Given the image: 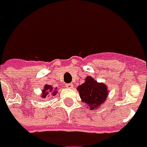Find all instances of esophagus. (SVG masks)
Wrapping results in <instances>:
<instances>
[{"mask_svg": "<svg viewBox=\"0 0 147 147\" xmlns=\"http://www.w3.org/2000/svg\"><path fill=\"white\" fill-rule=\"evenodd\" d=\"M65 87L67 88H74V85L72 83H69V84H65Z\"/></svg>", "mask_w": 147, "mask_h": 147, "instance_id": "esophagus-1", "label": "esophagus"}]
</instances>
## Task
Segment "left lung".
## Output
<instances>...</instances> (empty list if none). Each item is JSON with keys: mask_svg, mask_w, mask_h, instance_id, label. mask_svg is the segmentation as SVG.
Instances as JSON below:
<instances>
[{"mask_svg": "<svg viewBox=\"0 0 147 147\" xmlns=\"http://www.w3.org/2000/svg\"><path fill=\"white\" fill-rule=\"evenodd\" d=\"M82 102H85L91 110L98 109L107 100L109 95L108 87L104 83H98L92 77H86L85 82L78 88Z\"/></svg>", "mask_w": 147, "mask_h": 147, "instance_id": "8db88e82", "label": "left lung"}]
</instances>
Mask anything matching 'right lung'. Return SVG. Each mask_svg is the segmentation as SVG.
Segmentation results:
<instances>
[{"label": "right lung", "mask_w": 147, "mask_h": 147, "mask_svg": "<svg viewBox=\"0 0 147 147\" xmlns=\"http://www.w3.org/2000/svg\"><path fill=\"white\" fill-rule=\"evenodd\" d=\"M56 89H57V88H54L51 85H45L42 91L41 97H42V98H47V97H48V96H50L51 95L55 96L56 95V93H57Z\"/></svg>", "instance_id": "1"}]
</instances>
